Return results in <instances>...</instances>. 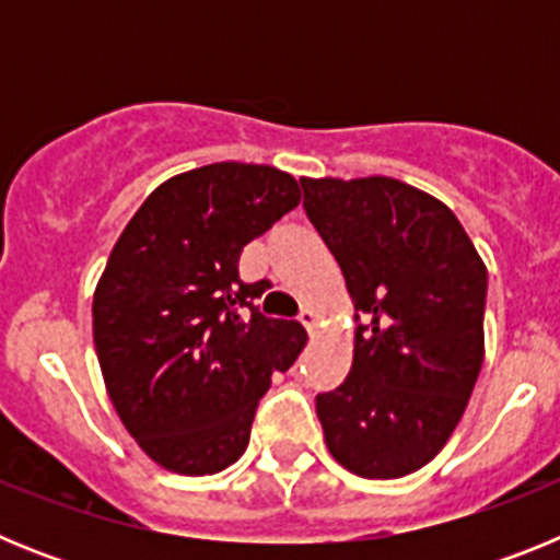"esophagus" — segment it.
<instances>
[{
    "mask_svg": "<svg viewBox=\"0 0 560 560\" xmlns=\"http://www.w3.org/2000/svg\"><path fill=\"white\" fill-rule=\"evenodd\" d=\"M300 323H303L305 330L314 336L316 328H319V314H316L314 308H303V311H300Z\"/></svg>",
    "mask_w": 560,
    "mask_h": 560,
    "instance_id": "obj_1",
    "label": "esophagus"
}]
</instances>
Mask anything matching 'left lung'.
I'll return each mask as SVG.
<instances>
[{
    "instance_id": "obj_1",
    "label": "left lung",
    "mask_w": 560,
    "mask_h": 560,
    "mask_svg": "<svg viewBox=\"0 0 560 560\" xmlns=\"http://www.w3.org/2000/svg\"><path fill=\"white\" fill-rule=\"evenodd\" d=\"M300 185L364 316L345 384L316 395L325 443L359 477H407L446 446L468 407L485 355L488 269L457 215L407 182Z\"/></svg>"
}]
</instances>
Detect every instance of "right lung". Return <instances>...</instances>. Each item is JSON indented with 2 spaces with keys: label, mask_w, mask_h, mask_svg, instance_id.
<instances>
[{
  "label": "right lung",
  "mask_w": 560,
  "mask_h": 560,
  "mask_svg": "<svg viewBox=\"0 0 560 560\" xmlns=\"http://www.w3.org/2000/svg\"><path fill=\"white\" fill-rule=\"evenodd\" d=\"M300 205L291 173L215 162L162 182L117 237L92 303L108 398L137 446L185 477L249 446L257 400L308 334L255 308L241 252Z\"/></svg>",
  "instance_id": "right-lung-1"
}]
</instances>
